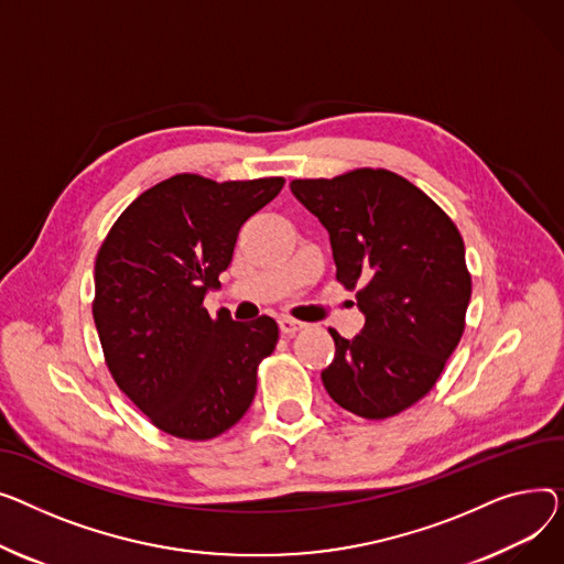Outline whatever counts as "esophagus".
<instances>
[{"instance_id":"obj_1","label":"esophagus","mask_w":564,"mask_h":564,"mask_svg":"<svg viewBox=\"0 0 564 564\" xmlns=\"http://www.w3.org/2000/svg\"><path fill=\"white\" fill-rule=\"evenodd\" d=\"M278 325H280V333H282L284 337H293L295 333H301V329L305 327V323L295 321V318H289V316H282V318L278 321Z\"/></svg>"}]
</instances>
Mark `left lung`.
Instances as JSON below:
<instances>
[{
	"instance_id": "1",
	"label": "left lung",
	"mask_w": 564,
	"mask_h": 564,
	"mask_svg": "<svg viewBox=\"0 0 564 564\" xmlns=\"http://www.w3.org/2000/svg\"><path fill=\"white\" fill-rule=\"evenodd\" d=\"M291 193L327 229L337 280L357 289L361 333L335 339L327 393L364 419L408 410L435 387L465 333L471 275L455 223L405 177L357 169L293 180Z\"/></svg>"
}]
</instances>
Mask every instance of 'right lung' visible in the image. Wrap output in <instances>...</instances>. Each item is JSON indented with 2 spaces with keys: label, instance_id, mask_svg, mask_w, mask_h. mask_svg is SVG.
<instances>
[{
  "label": "right lung",
  "instance_id": "right-lung-1",
  "mask_svg": "<svg viewBox=\"0 0 564 564\" xmlns=\"http://www.w3.org/2000/svg\"><path fill=\"white\" fill-rule=\"evenodd\" d=\"M282 186V177L218 184L175 175L141 193L97 252L93 318L107 367L163 433L218 437L254 399L278 323L212 318L203 303L220 286L241 225Z\"/></svg>",
  "mask_w": 564,
  "mask_h": 564
}]
</instances>
